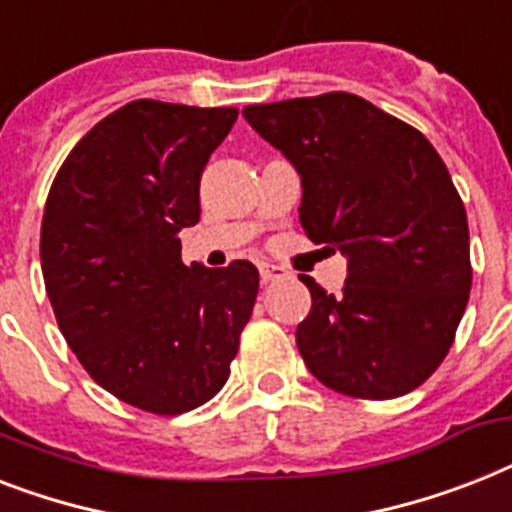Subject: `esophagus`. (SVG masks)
<instances>
[{"mask_svg":"<svg viewBox=\"0 0 512 512\" xmlns=\"http://www.w3.org/2000/svg\"><path fill=\"white\" fill-rule=\"evenodd\" d=\"M289 276V270L281 268V265L273 263H260V278H263V284H270V281H281V278Z\"/></svg>","mask_w":512,"mask_h":512,"instance_id":"1","label":"esophagus"}]
</instances>
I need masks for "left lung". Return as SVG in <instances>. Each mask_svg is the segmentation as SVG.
Listing matches in <instances>:
<instances>
[{
  "instance_id": "left-lung-1",
  "label": "left lung",
  "mask_w": 512,
  "mask_h": 512,
  "mask_svg": "<svg viewBox=\"0 0 512 512\" xmlns=\"http://www.w3.org/2000/svg\"><path fill=\"white\" fill-rule=\"evenodd\" d=\"M242 115L302 178L299 223L347 257L342 294L302 276L297 347L321 384L394 400L442 365L471 292L463 199L431 141L368 99L331 91Z\"/></svg>"
}]
</instances>
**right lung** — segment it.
Masks as SVG:
<instances>
[{
    "mask_svg": "<svg viewBox=\"0 0 512 512\" xmlns=\"http://www.w3.org/2000/svg\"><path fill=\"white\" fill-rule=\"evenodd\" d=\"M236 107L136 99L70 149L41 220V270L65 342L94 381L155 415L223 389L260 276L181 260L207 160Z\"/></svg>",
    "mask_w": 512,
    "mask_h": 512,
    "instance_id": "right-lung-1",
    "label": "right lung"
}]
</instances>
